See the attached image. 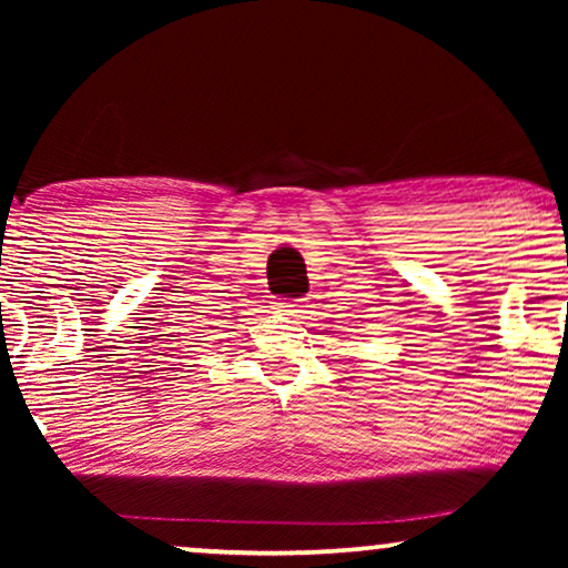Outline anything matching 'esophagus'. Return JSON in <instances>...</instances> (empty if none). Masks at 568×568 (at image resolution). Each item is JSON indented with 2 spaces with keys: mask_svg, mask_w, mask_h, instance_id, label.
<instances>
[{
  "mask_svg": "<svg viewBox=\"0 0 568 568\" xmlns=\"http://www.w3.org/2000/svg\"><path fill=\"white\" fill-rule=\"evenodd\" d=\"M274 310H278V313H282V315L297 317L300 305H297V300H276L274 302Z\"/></svg>",
  "mask_w": 568,
  "mask_h": 568,
  "instance_id": "esophagus-1",
  "label": "esophagus"
}]
</instances>
